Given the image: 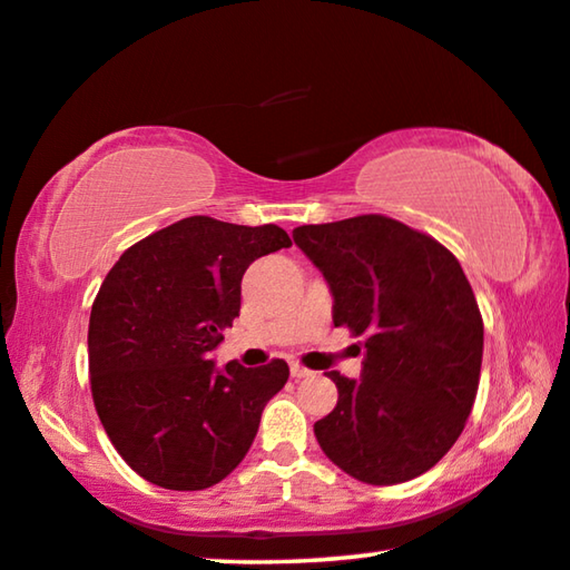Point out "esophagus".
<instances>
[{"label":"esophagus","instance_id":"esophagus-1","mask_svg":"<svg viewBox=\"0 0 570 570\" xmlns=\"http://www.w3.org/2000/svg\"><path fill=\"white\" fill-rule=\"evenodd\" d=\"M309 375H312V370H306L299 363H292V377H294V381H302V377H309Z\"/></svg>","mask_w":570,"mask_h":570}]
</instances>
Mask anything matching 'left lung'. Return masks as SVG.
<instances>
[{
	"mask_svg": "<svg viewBox=\"0 0 570 570\" xmlns=\"http://www.w3.org/2000/svg\"><path fill=\"white\" fill-rule=\"evenodd\" d=\"M294 243L334 296V327L365 337L363 377L327 373L337 405L314 423L324 454L365 484L429 472L464 431L480 387L484 324L462 264L385 215L299 225Z\"/></svg>",
	"mask_w": 570,
	"mask_h": 570,
	"instance_id": "1",
	"label": "left lung"
}]
</instances>
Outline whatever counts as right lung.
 I'll return each mask as SVG.
<instances>
[{"label":"right lung","instance_id":"right-lung-1","mask_svg":"<svg viewBox=\"0 0 570 570\" xmlns=\"http://www.w3.org/2000/svg\"><path fill=\"white\" fill-rule=\"evenodd\" d=\"M288 246L274 223L193 215L134 243L106 274L88 322L90 395L114 449L147 482L207 490L248 454L288 365L218 373L207 352L238 317L246 268Z\"/></svg>","mask_w":570,"mask_h":570}]
</instances>
